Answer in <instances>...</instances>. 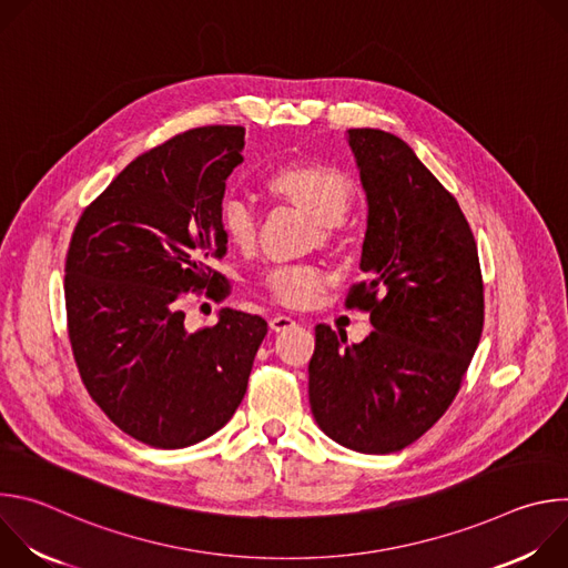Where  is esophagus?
I'll return each instance as SVG.
<instances>
[{
  "label": "esophagus",
  "instance_id": "34e87169",
  "mask_svg": "<svg viewBox=\"0 0 568 568\" xmlns=\"http://www.w3.org/2000/svg\"><path fill=\"white\" fill-rule=\"evenodd\" d=\"M296 326V318H292V316H287V314H274L272 318H270V328L274 331V333H285V331H290V328H294Z\"/></svg>",
  "mask_w": 568,
  "mask_h": 568
}]
</instances>
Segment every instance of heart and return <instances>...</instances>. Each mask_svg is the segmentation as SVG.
<instances>
[{
	"mask_svg": "<svg viewBox=\"0 0 568 568\" xmlns=\"http://www.w3.org/2000/svg\"><path fill=\"white\" fill-rule=\"evenodd\" d=\"M270 189L290 200L318 224H339L355 200L348 175L323 161H294L278 166L270 180ZM220 226L231 245L247 250L254 245L258 231L256 206L242 195H226L220 204ZM265 292L285 307H307L328 283V276L314 265H274L261 278Z\"/></svg>",
	"mask_w": 568,
	"mask_h": 568,
	"instance_id": "b5f03b06",
	"label": "heart"
}]
</instances>
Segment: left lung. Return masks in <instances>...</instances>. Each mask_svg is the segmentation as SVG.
<instances>
[{"label":"left lung","mask_w":568,"mask_h":568,"mask_svg":"<svg viewBox=\"0 0 568 568\" xmlns=\"http://www.w3.org/2000/svg\"><path fill=\"white\" fill-rule=\"evenodd\" d=\"M368 200L362 247L366 281L346 307L375 328L346 344L314 328L310 407L316 425L362 454L418 440L454 402L483 333V276L474 233L456 197L399 136L348 130Z\"/></svg>","instance_id":"left-lung-1"}]
</instances>
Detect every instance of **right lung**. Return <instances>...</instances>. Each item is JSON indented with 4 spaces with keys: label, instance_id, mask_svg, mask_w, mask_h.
Listing matches in <instances>:
<instances>
[{
    "label": "right lung",
    "instance_id": "1",
    "mask_svg": "<svg viewBox=\"0 0 568 568\" xmlns=\"http://www.w3.org/2000/svg\"><path fill=\"white\" fill-rule=\"evenodd\" d=\"M242 148V125L175 134L128 164L71 233L64 305L80 379L150 447L180 449L222 429L267 335L263 316L231 307L189 333L182 310L189 292H231L211 263L226 254L220 204Z\"/></svg>",
    "mask_w": 568,
    "mask_h": 568
}]
</instances>
